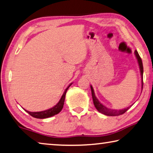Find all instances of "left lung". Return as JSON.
Segmentation results:
<instances>
[{
  "label": "left lung",
  "instance_id": "1",
  "mask_svg": "<svg viewBox=\"0 0 153 153\" xmlns=\"http://www.w3.org/2000/svg\"><path fill=\"white\" fill-rule=\"evenodd\" d=\"M135 55L136 56V59H137L138 65H139L140 69V74H141V77H142V87L143 88V72H144V69H143V65L141 58H140L139 54H138L137 51H135ZM91 93H92V97H93V103L94 105V107L96 108L99 112L103 114L107 115V116H119L121 114H123L125 112H126L130 108L131 106L128 107L127 108L123 109V110H112V109L106 108L105 105H103L102 103L99 102V101L96 97L95 94H94V92L93 86L91 85Z\"/></svg>",
  "mask_w": 153,
  "mask_h": 153
}]
</instances>
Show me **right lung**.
<instances>
[{
    "label": "right lung",
    "instance_id": "add662e5",
    "mask_svg": "<svg viewBox=\"0 0 153 153\" xmlns=\"http://www.w3.org/2000/svg\"><path fill=\"white\" fill-rule=\"evenodd\" d=\"M72 84H70L69 86L67 87V88L65 89V91H64L63 94L60 98V101L58 102L56 105H54V107L52 108L48 109V110H46L44 111H37V112H31V111H29L27 110H25L26 112H28L30 116H32L33 117L36 118H49L51 117V116H53L57 114H59L60 111L62 110V108H63V105H64V102H65V95H66V93L67 91L68 88H69L70 86Z\"/></svg>",
    "mask_w": 153,
    "mask_h": 153
}]
</instances>
